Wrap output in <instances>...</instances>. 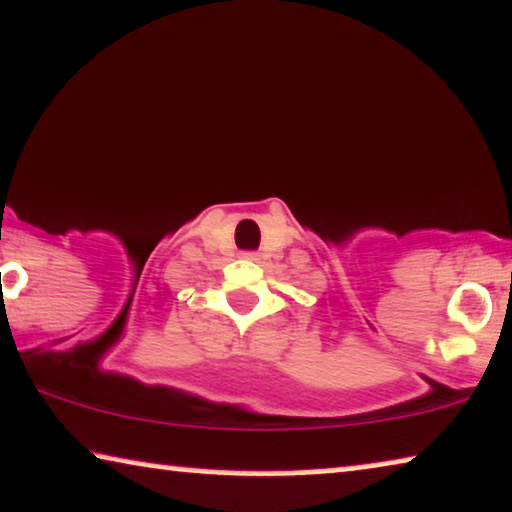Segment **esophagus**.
I'll return each mask as SVG.
<instances>
[{
	"mask_svg": "<svg viewBox=\"0 0 512 512\" xmlns=\"http://www.w3.org/2000/svg\"><path fill=\"white\" fill-rule=\"evenodd\" d=\"M242 256L247 258V261H258V254H256V251H244Z\"/></svg>",
	"mask_w": 512,
	"mask_h": 512,
	"instance_id": "1",
	"label": "esophagus"
}]
</instances>
